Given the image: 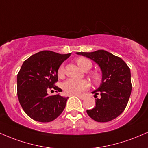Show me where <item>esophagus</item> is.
I'll return each mask as SVG.
<instances>
[{"instance_id": "1", "label": "esophagus", "mask_w": 148, "mask_h": 148, "mask_svg": "<svg viewBox=\"0 0 148 148\" xmlns=\"http://www.w3.org/2000/svg\"><path fill=\"white\" fill-rule=\"evenodd\" d=\"M77 96L78 97V98H79L81 99V100H84L85 99V96H84V95H77Z\"/></svg>"}]
</instances>
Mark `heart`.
I'll use <instances>...</instances> for the list:
<instances>
[{"instance_id": "b5f03b06", "label": "heart", "mask_w": 148, "mask_h": 148, "mask_svg": "<svg viewBox=\"0 0 148 148\" xmlns=\"http://www.w3.org/2000/svg\"><path fill=\"white\" fill-rule=\"evenodd\" d=\"M78 66L84 71H88L92 67V63L86 58H81L77 60ZM64 74V65L62 64L58 68V77L62 78ZM92 78L95 82L98 83L101 79V77L98 73L92 74ZM89 86V83L86 80H76V79H69L65 81L62 84V88L64 92L69 95H76L81 93L84 90H86Z\"/></svg>"}]
</instances>
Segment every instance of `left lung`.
<instances>
[{
	"label": "left lung",
	"instance_id": "8db88e82",
	"mask_svg": "<svg viewBox=\"0 0 148 148\" xmlns=\"http://www.w3.org/2000/svg\"><path fill=\"white\" fill-rule=\"evenodd\" d=\"M93 60L100 68V85L92 93L100 98L95 99V107L86 110L90 118L98 122L110 121L124 112L131 95V71L121 58L104 50L76 53Z\"/></svg>",
	"mask_w": 148,
	"mask_h": 148
}]
</instances>
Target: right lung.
<instances>
[{
  "mask_svg": "<svg viewBox=\"0 0 148 148\" xmlns=\"http://www.w3.org/2000/svg\"><path fill=\"white\" fill-rule=\"evenodd\" d=\"M71 53L59 54L50 50L38 52L24 62L17 77V96L25 113L39 122L56 119L65 108L68 97L57 94L49 96L48 91L62 89L55 86L58 70Z\"/></svg>",
  "mask_w": 148,
  "mask_h": 148,
  "instance_id": "obj_1",
  "label": "right lung"
}]
</instances>
